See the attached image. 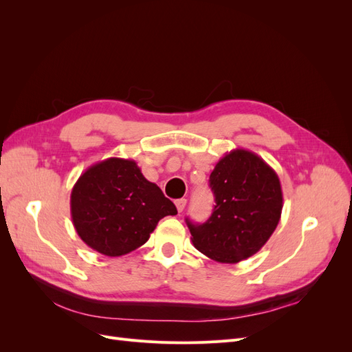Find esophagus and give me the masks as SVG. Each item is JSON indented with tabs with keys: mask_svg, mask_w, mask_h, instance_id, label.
I'll use <instances>...</instances> for the list:
<instances>
[{
	"mask_svg": "<svg viewBox=\"0 0 352 352\" xmlns=\"http://www.w3.org/2000/svg\"><path fill=\"white\" fill-rule=\"evenodd\" d=\"M175 204H176V208H177V211H179V212H180V211H184V208H185V206H186V199H185V198L176 199V201H175Z\"/></svg>",
	"mask_w": 352,
	"mask_h": 352,
	"instance_id": "obj_1",
	"label": "esophagus"
}]
</instances>
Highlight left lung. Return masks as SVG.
Listing matches in <instances>:
<instances>
[{
	"label": "left lung",
	"instance_id": "1",
	"mask_svg": "<svg viewBox=\"0 0 352 352\" xmlns=\"http://www.w3.org/2000/svg\"><path fill=\"white\" fill-rule=\"evenodd\" d=\"M216 197L202 225L186 220L194 247L217 263L235 264L258 252L280 220L279 176L252 151L236 148L219 160L210 175Z\"/></svg>",
	"mask_w": 352,
	"mask_h": 352
}]
</instances>
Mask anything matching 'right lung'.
<instances>
[{
  "label": "right lung",
  "instance_id": "right-lung-1",
  "mask_svg": "<svg viewBox=\"0 0 352 352\" xmlns=\"http://www.w3.org/2000/svg\"><path fill=\"white\" fill-rule=\"evenodd\" d=\"M79 238L107 257H120L144 245L157 223L177 214L163 190L146 180L136 162L111 157L88 167L70 195Z\"/></svg>",
  "mask_w": 352,
  "mask_h": 352
}]
</instances>
